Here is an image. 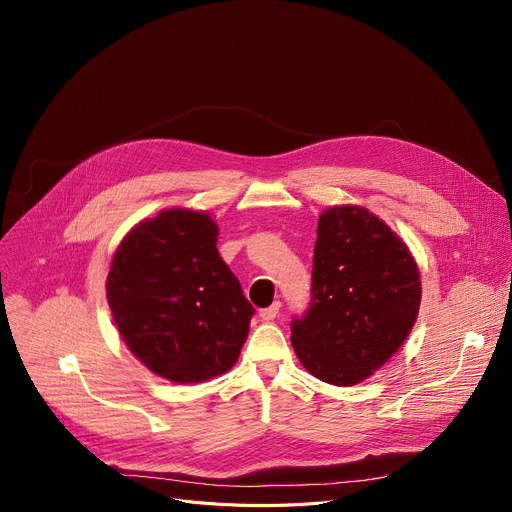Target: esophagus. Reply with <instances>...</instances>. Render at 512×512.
Masks as SVG:
<instances>
[{"label":"esophagus","mask_w":512,"mask_h":512,"mask_svg":"<svg viewBox=\"0 0 512 512\" xmlns=\"http://www.w3.org/2000/svg\"><path fill=\"white\" fill-rule=\"evenodd\" d=\"M279 308H281V302H273L269 308H265V310H261V312H259L261 320H265V322L275 320V318H277V314H279Z\"/></svg>","instance_id":"esophagus-1"}]
</instances>
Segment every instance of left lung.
<instances>
[{"instance_id":"obj_1","label":"left lung","mask_w":512,"mask_h":512,"mask_svg":"<svg viewBox=\"0 0 512 512\" xmlns=\"http://www.w3.org/2000/svg\"><path fill=\"white\" fill-rule=\"evenodd\" d=\"M421 302L419 269L407 245L362 206L318 218L312 302L291 320V344L316 379L350 387L401 348Z\"/></svg>"}]
</instances>
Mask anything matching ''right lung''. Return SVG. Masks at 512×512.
<instances>
[{
	"mask_svg": "<svg viewBox=\"0 0 512 512\" xmlns=\"http://www.w3.org/2000/svg\"><path fill=\"white\" fill-rule=\"evenodd\" d=\"M216 237L206 212L164 210L125 235L107 275V302L127 348L180 385L227 373L255 314Z\"/></svg>",
	"mask_w": 512,
	"mask_h": 512,
	"instance_id": "obj_1",
	"label": "right lung"
}]
</instances>
